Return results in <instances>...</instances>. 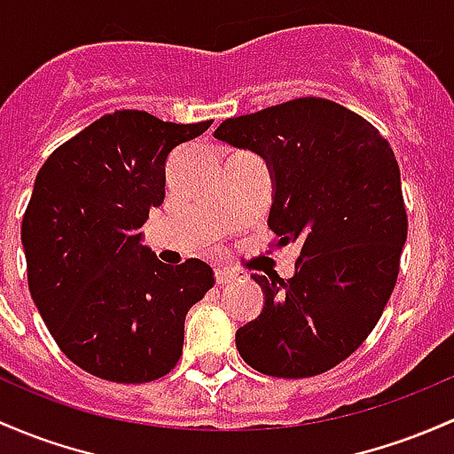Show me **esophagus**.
<instances>
[{
  "mask_svg": "<svg viewBox=\"0 0 454 454\" xmlns=\"http://www.w3.org/2000/svg\"><path fill=\"white\" fill-rule=\"evenodd\" d=\"M237 278H239V274L232 270H226V267H219V270H215V280H217V285H228Z\"/></svg>",
  "mask_w": 454,
  "mask_h": 454,
  "instance_id": "esophagus-1",
  "label": "esophagus"
}]
</instances>
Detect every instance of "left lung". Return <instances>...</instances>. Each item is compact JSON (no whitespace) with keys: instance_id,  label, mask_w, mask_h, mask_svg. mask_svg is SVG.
I'll list each match as a JSON object with an SVG mask.
<instances>
[{"instance_id":"obj_1","label":"left lung","mask_w":454,"mask_h":454,"mask_svg":"<svg viewBox=\"0 0 454 454\" xmlns=\"http://www.w3.org/2000/svg\"><path fill=\"white\" fill-rule=\"evenodd\" d=\"M215 139L263 156L276 246H302L291 278L252 276L265 307L237 331V350L276 379L324 374L367 340L395 287L407 211L394 150L367 119L324 98L231 117Z\"/></svg>"}]
</instances>
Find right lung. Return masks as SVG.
Listing matches in <instances>:
<instances>
[{"label": "right lung", "instance_id": "1", "mask_svg": "<svg viewBox=\"0 0 454 454\" xmlns=\"http://www.w3.org/2000/svg\"><path fill=\"white\" fill-rule=\"evenodd\" d=\"M208 121L114 111L56 147L23 213L27 287L60 350L98 379L147 383L183 355L184 317L211 265H165L139 228L165 198V160Z\"/></svg>", "mask_w": 454, "mask_h": 454}]
</instances>
